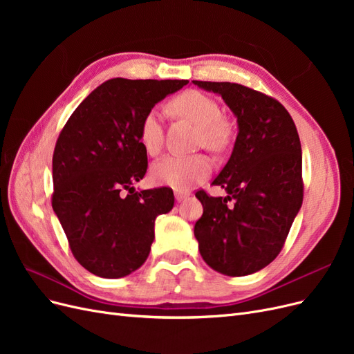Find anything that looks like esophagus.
<instances>
[{
    "mask_svg": "<svg viewBox=\"0 0 354 354\" xmlns=\"http://www.w3.org/2000/svg\"><path fill=\"white\" fill-rule=\"evenodd\" d=\"M174 196H176V199L178 202H181V201H185L186 198H189L190 194H189V192H186V190H176L174 192Z\"/></svg>",
    "mask_w": 354,
    "mask_h": 354,
    "instance_id": "obj_1",
    "label": "esophagus"
}]
</instances>
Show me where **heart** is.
I'll return each instance as SVG.
<instances>
[{
	"label": "heart",
	"mask_w": 354,
	"mask_h": 354,
	"mask_svg": "<svg viewBox=\"0 0 354 354\" xmlns=\"http://www.w3.org/2000/svg\"><path fill=\"white\" fill-rule=\"evenodd\" d=\"M180 116H185L201 128V143L211 151H224L232 140V130L227 121H224L223 111L217 100L196 90L181 93L171 102ZM138 140L149 155H156L164 145V122L162 113L158 108L149 111L138 125ZM212 171L209 156L198 153L190 156L168 155L151 168L152 180L158 185L169 186L177 190H187Z\"/></svg>",
	"instance_id": "heart-1"
}]
</instances>
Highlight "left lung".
Returning <instances> with one entry per match:
<instances>
[{"instance_id":"left-lung-1","label":"left lung","mask_w":354,"mask_h":354,"mask_svg":"<svg viewBox=\"0 0 354 354\" xmlns=\"http://www.w3.org/2000/svg\"><path fill=\"white\" fill-rule=\"evenodd\" d=\"M192 82L221 95L238 122L232 155L212 181L227 196L196 194L199 252L221 274H252L281 252L301 208V143L291 115L269 95L233 82Z\"/></svg>"}]
</instances>
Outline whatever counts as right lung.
<instances>
[{"instance_id": "1", "label": "right lung", "mask_w": 354, "mask_h": 354, "mask_svg": "<svg viewBox=\"0 0 354 354\" xmlns=\"http://www.w3.org/2000/svg\"><path fill=\"white\" fill-rule=\"evenodd\" d=\"M187 82L108 80L63 127L53 153L51 205L73 257L95 276L118 279L142 267L156 217L174 207L168 187L134 192L147 169L138 125L158 102Z\"/></svg>"}]
</instances>
